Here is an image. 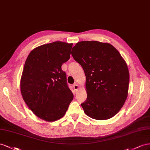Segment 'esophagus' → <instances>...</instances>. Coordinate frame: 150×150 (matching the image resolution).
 <instances>
[{
	"mask_svg": "<svg viewBox=\"0 0 150 150\" xmlns=\"http://www.w3.org/2000/svg\"><path fill=\"white\" fill-rule=\"evenodd\" d=\"M74 89H75V91H78V89L79 88V85L78 84L75 83V84L74 85Z\"/></svg>",
	"mask_w": 150,
	"mask_h": 150,
	"instance_id": "34e87169",
	"label": "esophagus"
}]
</instances>
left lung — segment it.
I'll list each match as a JSON object with an SVG mask.
<instances>
[{
	"instance_id": "left-lung-1",
	"label": "left lung",
	"mask_w": 150,
	"mask_h": 150,
	"mask_svg": "<svg viewBox=\"0 0 150 150\" xmlns=\"http://www.w3.org/2000/svg\"><path fill=\"white\" fill-rule=\"evenodd\" d=\"M71 54L86 76L87 98L81 104L85 114L97 120L112 118L128 95L129 73L125 60L112 45L96 41L78 42Z\"/></svg>"
}]
</instances>
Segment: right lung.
I'll return each instance as SVG.
<instances>
[{"mask_svg":"<svg viewBox=\"0 0 150 150\" xmlns=\"http://www.w3.org/2000/svg\"><path fill=\"white\" fill-rule=\"evenodd\" d=\"M73 43L55 41L33 49L25 60L20 82L23 100L42 120L65 115L74 95L67 83L63 63L70 59Z\"/></svg>","mask_w":150,"mask_h":150,"instance_id":"right-lung-1","label":"right lung"}]
</instances>
